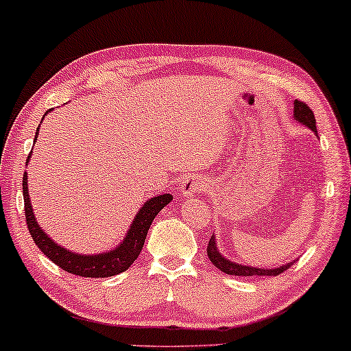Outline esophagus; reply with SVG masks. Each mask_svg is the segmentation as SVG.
I'll list each match as a JSON object with an SVG mask.
<instances>
[{
    "instance_id": "obj_1",
    "label": "esophagus",
    "mask_w": 351,
    "mask_h": 351,
    "mask_svg": "<svg viewBox=\"0 0 351 351\" xmlns=\"http://www.w3.org/2000/svg\"><path fill=\"white\" fill-rule=\"evenodd\" d=\"M204 186H206V184H204V180L202 179V177L189 176V177H185L184 180H182L180 189H182V193L195 195V193L203 192Z\"/></svg>"
}]
</instances>
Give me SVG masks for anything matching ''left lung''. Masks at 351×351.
Listing matches in <instances>:
<instances>
[{
	"mask_svg": "<svg viewBox=\"0 0 351 351\" xmlns=\"http://www.w3.org/2000/svg\"><path fill=\"white\" fill-rule=\"evenodd\" d=\"M293 104H295V111H293L295 119L302 122L304 125H308L313 132H316L315 114H313V111L309 109L308 104L300 101V99H295ZM206 252H208V258L211 259L213 265H215L217 269L226 272V274L229 276H279L293 265V263H289V265L277 267V269H258V267H252V266L235 265V263L229 261V259L224 258L219 252H217L216 243H215V235H211V239H209Z\"/></svg>",
	"mask_w": 351,
	"mask_h": 351,
	"instance_id": "1",
	"label": "left lung"
}]
</instances>
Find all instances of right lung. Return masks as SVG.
<instances>
[{
    "label": "right lung",
    "instance_id": "add662e5",
    "mask_svg": "<svg viewBox=\"0 0 351 351\" xmlns=\"http://www.w3.org/2000/svg\"><path fill=\"white\" fill-rule=\"evenodd\" d=\"M40 127V125H38ZM38 135V130L35 134ZM30 158V154H29ZM27 158V159H29ZM22 192H24V208H25V221L27 229H29L32 239L36 243L42 252L51 259L54 265L61 267L62 271L71 272V274L80 276V277H109L121 274L129 269L134 265V261L138 258L140 252H142L145 239H147L148 229L152 222L159 211L166 206L172 199V195L165 193L148 199L140 209L138 215L135 216L134 224L130 226V230L127 232V237L124 239L119 247L112 252L103 253V254H84L72 253L69 250L59 247L53 242L45 232L40 229L36 224L34 211H32L30 199H29V189H27V174L22 177Z\"/></svg>",
    "mask_w": 351,
    "mask_h": 351
}]
</instances>
